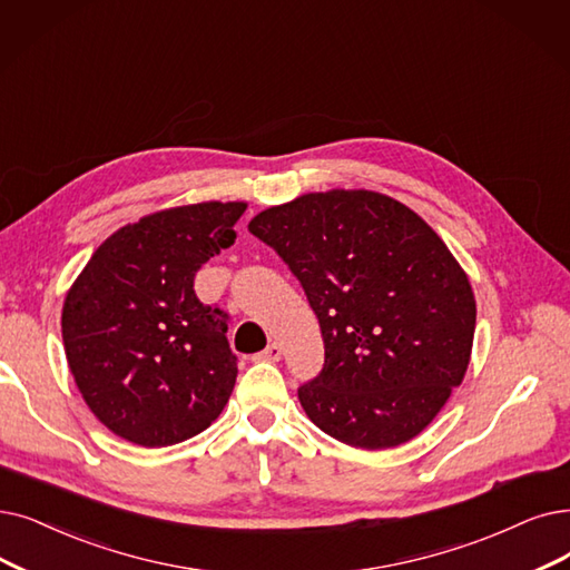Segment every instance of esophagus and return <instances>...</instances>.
<instances>
[{
    "label": "esophagus",
    "mask_w": 570,
    "mask_h": 570,
    "mask_svg": "<svg viewBox=\"0 0 570 570\" xmlns=\"http://www.w3.org/2000/svg\"><path fill=\"white\" fill-rule=\"evenodd\" d=\"M281 355H283V348L278 344H268L262 353L255 355V360H259V362H278Z\"/></svg>",
    "instance_id": "esophagus-1"
}]
</instances>
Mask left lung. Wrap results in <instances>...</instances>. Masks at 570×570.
Here are the masks:
<instances>
[{"instance_id":"left-lung-1","label":"left lung","mask_w":570,"mask_h":570,"mask_svg":"<svg viewBox=\"0 0 570 570\" xmlns=\"http://www.w3.org/2000/svg\"><path fill=\"white\" fill-rule=\"evenodd\" d=\"M247 229L289 266L321 323L325 364L297 391L306 416L370 451L416 438L461 385L476 321L444 240L364 189L304 194Z\"/></svg>"}]
</instances>
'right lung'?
Instances as JSON below:
<instances>
[{"mask_svg": "<svg viewBox=\"0 0 570 570\" xmlns=\"http://www.w3.org/2000/svg\"><path fill=\"white\" fill-rule=\"evenodd\" d=\"M247 203H196L111 234L62 306L67 364L88 409L140 446L206 430L236 385L229 315L200 304L196 271L234 245Z\"/></svg>", "mask_w": 570, "mask_h": 570, "instance_id": "obj_1", "label": "right lung"}]
</instances>
